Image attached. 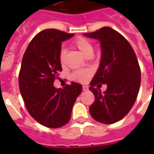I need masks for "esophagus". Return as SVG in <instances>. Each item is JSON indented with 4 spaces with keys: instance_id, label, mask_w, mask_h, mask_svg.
<instances>
[{
    "instance_id": "1",
    "label": "esophagus",
    "mask_w": 154,
    "mask_h": 154,
    "mask_svg": "<svg viewBox=\"0 0 154 154\" xmlns=\"http://www.w3.org/2000/svg\"><path fill=\"white\" fill-rule=\"evenodd\" d=\"M83 90H84V91H87V90H88V86H83Z\"/></svg>"
}]
</instances>
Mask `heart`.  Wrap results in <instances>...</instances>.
<instances>
[{
	"label": "heart",
	"mask_w": 154,
	"mask_h": 154,
	"mask_svg": "<svg viewBox=\"0 0 154 154\" xmlns=\"http://www.w3.org/2000/svg\"><path fill=\"white\" fill-rule=\"evenodd\" d=\"M73 45L83 56H85L86 57L92 56L93 47L87 39L79 38L74 40ZM64 61H65V54H64V51H62L60 53V62L62 65L64 64ZM90 75H91V72L89 70H79L73 74V79L78 81L84 82L90 77Z\"/></svg>",
	"instance_id": "heart-1"
}]
</instances>
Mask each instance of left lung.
<instances>
[{
  "label": "left lung",
  "mask_w": 154,
  "mask_h": 154,
  "mask_svg": "<svg viewBox=\"0 0 154 154\" xmlns=\"http://www.w3.org/2000/svg\"><path fill=\"white\" fill-rule=\"evenodd\" d=\"M83 35L98 40L101 47L99 67L89 87L95 96L90 114L99 122L115 123L129 112L137 98L140 86L138 60L130 44L110 27ZM97 83L106 84V91L94 88Z\"/></svg>",
  "instance_id": "obj_1"
}]
</instances>
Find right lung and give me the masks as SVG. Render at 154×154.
Segmentation results:
<instances>
[{"label": "right lung", "mask_w": 154, "mask_h": 154, "mask_svg": "<svg viewBox=\"0 0 154 154\" xmlns=\"http://www.w3.org/2000/svg\"><path fill=\"white\" fill-rule=\"evenodd\" d=\"M56 29H46L31 41L24 54L19 76L21 96L30 115L45 127L56 128L67 124L82 86L71 82L63 89L56 88L54 80L62 71V43L71 38Z\"/></svg>", "instance_id": "obj_1"}]
</instances>
